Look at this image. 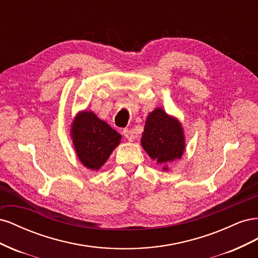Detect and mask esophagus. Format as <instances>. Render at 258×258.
Returning <instances> with one entry per match:
<instances>
[{
	"label": "esophagus",
	"mask_w": 258,
	"mask_h": 258,
	"mask_svg": "<svg viewBox=\"0 0 258 258\" xmlns=\"http://www.w3.org/2000/svg\"><path fill=\"white\" fill-rule=\"evenodd\" d=\"M122 135H123L124 138H126V139L128 140V141H134L135 138H136L135 132L132 131L131 129H124V130L122 131Z\"/></svg>",
	"instance_id": "esophagus-1"
}]
</instances>
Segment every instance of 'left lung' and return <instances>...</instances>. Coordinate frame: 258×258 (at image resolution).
<instances>
[{"mask_svg":"<svg viewBox=\"0 0 258 258\" xmlns=\"http://www.w3.org/2000/svg\"><path fill=\"white\" fill-rule=\"evenodd\" d=\"M142 147L160 166L179 159L185 151V137L181 122L162 108L148 114L141 139ZM163 170H168L163 167Z\"/></svg>","mask_w":258,"mask_h":258,"instance_id":"1","label":"left lung"}]
</instances>
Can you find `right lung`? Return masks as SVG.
<instances>
[{"instance_id": "add662e5", "label": "right lung", "mask_w": 258, "mask_h": 258, "mask_svg": "<svg viewBox=\"0 0 258 258\" xmlns=\"http://www.w3.org/2000/svg\"><path fill=\"white\" fill-rule=\"evenodd\" d=\"M71 127L77 157L86 168L92 171L102 167L114 148L120 143L121 136L118 132L90 111L77 114Z\"/></svg>"}]
</instances>
